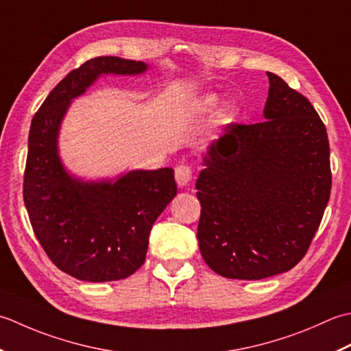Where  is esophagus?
<instances>
[{"label": "esophagus", "mask_w": 351, "mask_h": 351, "mask_svg": "<svg viewBox=\"0 0 351 351\" xmlns=\"http://www.w3.org/2000/svg\"><path fill=\"white\" fill-rule=\"evenodd\" d=\"M192 178V169L188 165H178L176 168V182L178 186H186L189 184Z\"/></svg>", "instance_id": "1"}]
</instances>
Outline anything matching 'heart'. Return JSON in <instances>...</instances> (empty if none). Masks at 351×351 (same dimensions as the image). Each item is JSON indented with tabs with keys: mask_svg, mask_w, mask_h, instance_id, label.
I'll return each instance as SVG.
<instances>
[{
	"mask_svg": "<svg viewBox=\"0 0 351 351\" xmlns=\"http://www.w3.org/2000/svg\"><path fill=\"white\" fill-rule=\"evenodd\" d=\"M218 104V97L213 94H206L194 99L192 103V112L197 113V115H209V113L215 109ZM233 113V107L230 104H226L223 109L219 110L218 118L219 119H227Z\"/></svg>",
	"mask_w": 351,
	"mask_h": 351,
	"instance_id": "heart-1",
	"label": "heart"
}]
</instances>
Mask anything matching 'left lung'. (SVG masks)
I'll return each mask as SVG.
<instances>
[{"label":"left lung","mask_w":351,"mask_h":351,"mask_svg":"<svg viewBox=\"0 0 351 351\" xmlns=\"http://www.w3.org/2000/svg\"><path fill=\"white\" fill-rule=\"evenodd\" d=\"M263 118L212 141L195 188L199 252L217 274L261 280L294 268L330 198V147L309 99L267 73Z\"/></svg>","instance_id":"8db88e82"}]
</instances>
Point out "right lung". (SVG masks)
<instances>
[{
	"label": "right lung",
	"instance_id": "obj_1",
	"mask_svg": "<svg viewBox=\"0 0 351 351\" xmlns=\"http://www.w3.org/2000/svg\"><path fill=\"white\" fill-rule=\"evenodd\" d=\"M145 71L144 62L95 57L71 71L32 119L24 173L28 218L54 265L78 280H121L144 265L154 221L177 194L173 168L136 169L115 182H83L68 173L57 152L71 99L101 74Z\"/></svg>",
	"mask_w": 351,
	"mask_h": 351
}]
</instances>
